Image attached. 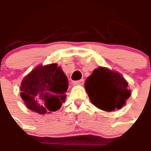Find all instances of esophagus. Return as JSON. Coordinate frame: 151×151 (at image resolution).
<instances>
[{"instance_id": "obj_1", "label": "esophagus", "mask_w": 151, "mask_h": 151, "mask_svg": "<svg viewBox=\"0 0 151 151\" xmlns=\"http://www.w3.org/2000/svg\"><path fill=\"white\" fill-rule=\"evenodd\" d=\"M84 80L83 79H81V80H79V81H72V84L73 85H82L84 84Z\"/></svg>"}]
</instances>
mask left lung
Returning a JSON list of instances; mask_svg holds the SVG:
<instances>
[{
  "mask_svg": "<svg viewBox=\"0 0 151 151\" xmlns=\"http://www.w3.org/2000/svg\"><path fill=\"white\" fill-rule=\"evenodd\" d=\"M91 101L101 110L111 112L119 109L129 98L128 83L119 73L99 67L85 82Z\"/></svg>",
  "mask_w": 151,
  "mask_h": 151,
  "instance_id": "1",
  "label": "left lung"
}]
</instances>
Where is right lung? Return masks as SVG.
Here are the masks:
<instances>
[{
	"mask_svg": "<svg viewBox=\"0 0 151 151\" xmlns=\"http://www.w3.org/2000/svg\"><path fill=\"white\" fill-rule=\"evenodd\" d=\"M68 83L66 76L56 64L38 66L22 81L21 96L33 112H55L65 98Z\"/></svg>",
	"mask_w": 151,
	"mask_h": 151,
	"instance_id": "1",
	"label": "right lung"
}]
</instances>
